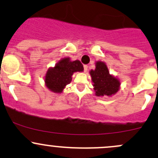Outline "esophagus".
I'll return each mask as SVG.
<instances>
[{
    "mask_svg": "<svg viewBox=\"0 0 158 158\" xmlns=\"http://www.w3.org/2000/svg\"><path fill=\"white\" fill-rule=\"evenodd\" d=\"M88 67H89V66H88L87 65H84V71H85V72H87Z\"/></svg>",
    "mask_w": 158,
    "mask_h": 158,
    "instance_id": "esophagus-1",
    "label": "esophagus"
}]
</instances>
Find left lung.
<instances>
[{"instance_id": "left-lung-1", "label": "left lung", "mask_w": 158, "mask_h": 158, "mask_svg": "<svg viewBox=\"0 0 158 158\" xmlns=\"http://www.w3.org/2000/svg\"><path fill=\"white\" fill-rule=\"evenodd\" d=\"M90 74L97 96H110L118 92L120 82L117 78L109 73L104 63L98 61L95 69L91 70Z\"/></svg>"}]
</instances>
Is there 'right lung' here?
Listing matches in <instances>:
<instances>
[{
	"mask_svg": "<svg viewBox=\"0 0 158 158\" xmlns=\"http://www.w3.org/2000/svg\"><path fill=\"white\" fill-rule=\"evenodd\" d=\"M83 69V66L79 60L70 61L69 57L64 58L54 68L48 70L44 79L46 86L54 92H62L64 87L72 81L73 73L82 72Z\"/></svg>",
	"mask_w": 158,
	"mask_h": 158,
	"instance_id": "add662e5",
	"label": "right lung"
}]
</instances>
